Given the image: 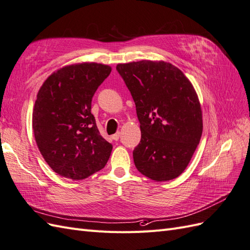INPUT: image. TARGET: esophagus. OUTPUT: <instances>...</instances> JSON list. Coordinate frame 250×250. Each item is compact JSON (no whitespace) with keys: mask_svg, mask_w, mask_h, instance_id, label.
<instances>
[{"mask_svg":"<svg viewBox=\"0 0 250 250\" xmlns=\"http://www.w3.org/2000/svg\"><path fill=\"white\" fill-rule=\"evenodd\" d=\"M120 137H121V133L120 132H117V133H115L112 135V140H115V141H118L119 139H120Z\"/></svg>","mask_w":250,"mask_h":250,"instance_id":"1","label":"esophagus"}]
</instances>
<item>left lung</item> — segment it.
<instances>
[{"mask_svg":"<svg viewBox=\"0 0 250 250\" xmlns=\"http://www.w3.org/2000/svg\"><path fill=\"white\" fill-rule=\"evenodd\" d=\"M133 98L142 138L133 150L137 169L148 178L167 181L183 173L202 134V110L185 74L169 62L141 60L119 63Z\"/></svg>","mask_w":250,"mask_h":250,"instance_id":"8db88e82","label":"left lung"}]
</instances>
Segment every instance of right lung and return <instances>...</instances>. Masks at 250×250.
Here are the masks:
<instances>
[{"mask_svg": "<svg viewBox=\"0 0 250 250\" xmlns=\"http://www.w3.org/2000/svg\"><path fill=\"white\" fill-rule=\"evenodd\" d=\"M111 67L97 62L65 65L41 86L32 113L35 141L42 157L59 175L84 179L104 168L112 145L105 141L90 112L97 88Z\"/></svg>", "mask_w": 250, "mask_h": 250, "instance_id": "obj_1", "label": "right lung"}]
</instances>
